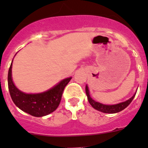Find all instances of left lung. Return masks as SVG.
I'll return each instance as SVG.
<instances>
[{"instance_id":"left-lung-1","label":"left lung","mask_w":148,"mask_h":148,"mask_svg":"<svg viewBox=\"0 0 148 148\" xmlns=\"http://www.w3.org/2000/svg\"><path fill=\"white\" fill-rule=\"evenodd\" d=\"M85 90H86V94L87 96V99H88V101L90 103L92 106L95 109H97L98 111H100L102 112H104V113H116V112H119L122 111L124 109H125L127 106H128L132 101L134 99L135 94L133 96L132 98H130L129 99H128L127 101L123 102V103H120L116 104V105H104V104H102L100 103H98V102L94 101L92 98L90 96V93H89V90L88 86H86V88H85Z\"/></svg>"}]
</instances>
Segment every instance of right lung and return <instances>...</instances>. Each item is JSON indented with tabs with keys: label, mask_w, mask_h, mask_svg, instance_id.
I'll return each instance as SVG.
<instances>
[{
	"label": "right lung",
	"mask_w": 148,
	"mask_h": 148,
	"mask_svg": "<svg viewBox=\"0 0 148 148\" xmlns=\"http://www.w3.org/2000/svg\"><path fill=\"white\" fill-rule=\"evenodd\" d=\"M12 63L8 71V89L11 99L16 106L26 113L42 117L51 113L59 106L64 89L71 77L62 80L51 90L42 93L27 94L19 90L14 85L11 77Z\"/></svg>",
	"instance_id": "add662e5"
}]
</instances>
